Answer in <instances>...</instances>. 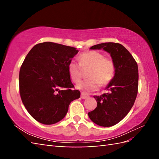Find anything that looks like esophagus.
<instances>
[{
    "label": "esophagus",
    "mask_w": 159,
    "mask_h": 159,
    "mask_svg": "<svg viewBox=\"0 0 159 159\" xmlns=\"http://www.w3.org/2000/svg\"><path fill=\"white\" fill-rule=\"evenodd\" d=\"M89 98V95L88 94H85L84 93H81V98L82 99H87Z\"/></svg>",
    "instance_id": "obj_1"
}]
</instances>
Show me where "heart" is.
Masks as SVG:
<instances>
[{"label": "heart", "mask_w": 159, "mask_h": 159, "mask_svg": "<svg viewBox=\"0 0 159 159\" xmlns=\"http://www.w3.org/2000/svg\"><path fill=\"white\" fill-rule=\"evenodd\" d=\"M79 64L71 61L68 65V74L71 81L78 83L82 79V69L90 68L88 72L89 79L80 82L76 88L85 93L99 89L100 85H106L111 82L116 74V64L111 58L104 54L90 50L83 52L79 57Z\"/></svg>", "instance_id": "1"}]
</instances>
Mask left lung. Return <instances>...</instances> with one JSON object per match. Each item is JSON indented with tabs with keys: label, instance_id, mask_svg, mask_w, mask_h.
Listing matches in <instances>:
<instances>
[{
	"label": "left lung",
	"instance_id": "left-lung-1",
	"mask_svg": "<svg viewBox=\"0 0 159 159\" xmlns=\"http://www.w3.org/2000/svg\"><path fill=\"white\" fill-rule=\"evenodd\" d=\"M90 49L108 52L116 64L114 78L107 88L108 93L94 96L98 105L88 113L97 125L110 127L120 122L134 103L138 91V64L129 51L118 43H103Z\"/></svg>",
	"mask_w": 159,
	"mask_h": 159
}]
</instances>
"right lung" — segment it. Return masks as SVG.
Listing matches in <instances>:
<instances>
[{
    "label": "right lung",
    "mask_w": 159,
    "mask_h": 159,
    "mask_svg": "<svg viewBox=\"0 0 159 159\" xmlns=\"http://www.w3.org/2000/svg\"><path fill=\"white\" fill-rule=\"evenodd\" d=\"M76 48L52 42L36 44L21 64L19 85L24 105L39 123L51 125L65 116L69 105L80 98V91L68 74Z\"/></svg>",
    "instance_id": "obj_1"
}]
</instances>
